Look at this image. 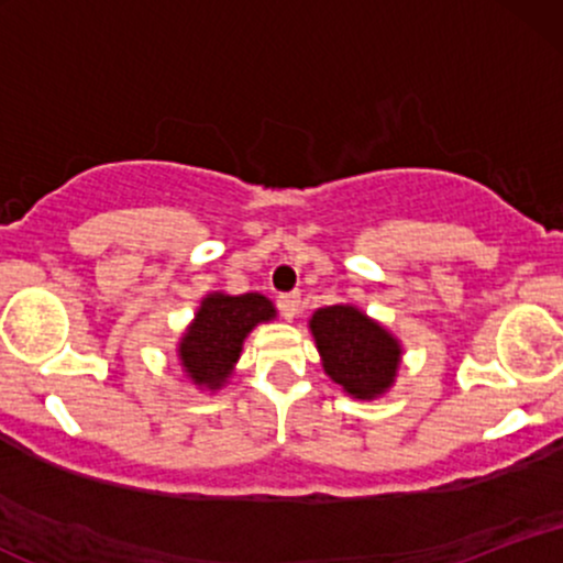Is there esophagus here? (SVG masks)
Listing matches in <instances>:
<instances>
[{"instance_id":"esophagus-1","label":"esophagus","mask_w":563,"mask_h":563,"mask_svg":"<svg viewBox=\"0 0 563 563\" xmlns=\"http://www.w3.org/2000/svg\"><path fill=\"white\" fill-rule=\"evenodd\" d=\"M299 303H301V296L299 294L277 296V309H280V314L286 320H294L296 314H299Z\"/></svg>"}]
</instances>
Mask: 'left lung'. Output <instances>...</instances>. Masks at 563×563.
Instances as JSON below:
<instances>
[{"instance_id":"left-lung-1","label":"left lung","mask_w":563,"mask_h":563,"mask_svg":"<svg viewBox=\"0 0 563 563\" xmlns=\"http://www.w3.org/2000/svg\"><path fill=\"white\" fill-rule=\"evenodd\" d=\"M309 333L320 352L325 376L352 399L384 397L402 365V341L384 322L373 320L357 303L314 309Z\"/></svg>"}]
</instances>
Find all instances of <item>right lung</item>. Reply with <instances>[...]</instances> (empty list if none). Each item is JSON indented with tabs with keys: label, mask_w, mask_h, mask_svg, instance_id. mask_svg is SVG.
Returning <instances> with one entry per match:
<instances>
[{
	"label": "right lung",
	"mask_w": 563,
	"mask_h": 563,
	"mask_svg": "<svg viewBox=\"0 0 563 563\" xmlns=\"http://www.w3.org/2000/svg\"><path fill=\"white\" fill-rule=\"evenodd\" d=\"M275 318V303L256 290L241 296L224 290L206 294L174 349L183 376L196 389L217 394L235 373L249 333Z\"/></svg>",
	"instance_id": "add662e5"
}]
</instances>
